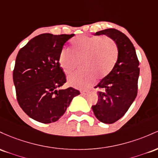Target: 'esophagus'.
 <instances>
[{
    "label": "esophagus",
    "mask_w": 158,
    "mask_h": 158,
    "mask_svg": "<svg viewBox=\"0 0 158 158\" xmlns=\"http://www.w3.org/2000/svg\"><path fill=\"white\" fill-rule=\"evenodd\" d=\"M81 95H86V94L88 93V91L87 90H81Z\"/></svg>",
    "instance_id": "34e87169"
}]
</instances>
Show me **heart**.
<instances>
[{"instance_id":"b5f03b06","label":"heart","mask_w":158,"mask_h":158,"mask_svg":"<svg viewBox=\"0 0 158 158\" xmlns=\"http://www.w3.org/2000/svg\"><path fill=\"white\" fill-rule=\"evenodd\" d=\"M118 55V46L113 39L81 36L72 41V50L62 49L59 63L63 72L70 74L81 61L83 69L69 76L68 82L74 87L86 89L95 82V75L101 78L112 71Z\"/></svg>"}]
</instances>
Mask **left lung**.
Returning a JSON list of instances; mask_svg holds the SVG:
<instances>
[{"label": "left lung", "instance_id": "1", "mask_svg": "<svg viewBox=\"0 0 158 158\" xmlns=\"http://www.w3.org/2000/svg\"><path fill=\"white\" fill-rule=\"evenodd\" d=\"M95 36L106 35L118 46V55L114 67L95 88H98V102L92 106L100 122L112 124L121 118L137 95L139 74V60L128 37L114 28L96 32Z\"/></svg>", "mask_w": 158, "mask_h": 158}]
</instances>
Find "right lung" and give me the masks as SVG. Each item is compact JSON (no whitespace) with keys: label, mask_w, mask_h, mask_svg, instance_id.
Segmentation results:
<instances>
[{"label":"right lung","mask_w":158,"mask_h":158,"mask_svg":"<svg viewBox=\"0 0 158 158\" xmlns=\"http://www.w3.org/2000/svg\"><path fill=\"white\" fill-rule=\"evenodd\" d=\"M74 34L42 33L18 53L13 70L17 101L28 116L42 123L57 121L80 91L58 89L66 82L59 57L63 45Z\"/></svg>","instance_id":"obj_1"}]
</instances>
